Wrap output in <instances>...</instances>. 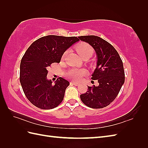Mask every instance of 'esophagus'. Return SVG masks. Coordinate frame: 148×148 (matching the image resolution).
I'll use <instances>...</instances> for the list:
<instances>
[{
    "instance_id": "esophagus-1",
    "label": "esophagus",
    "mask_w": 148,
    "mask_h": 148,
    "mask_svg": "<svg viewBox=\"0 0 148 148\" xmlns=\"http://www.w3.org/2000/svg\"><path fill=\"white\" fill-rule=\"evenodd\" d=\"M72 84H73V85H75V86H78L79 85V83H76V82H74V81H72V82L71 83Z\"/></svg>"
}]
</instances>
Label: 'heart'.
<instances>
[{
    "instance_id": "obj_1",
    "label": "heart",
    "mask_w": 148,
    "mask_h": 148,
    "mask_svg": "<svg viewBox=\"0 0 148 148\" xmlns=\"http://www.w3.org/2000/svg\"><path fill=\"white\" fill-rule=\"evenodd\" d=\"M77 52L83 58H85L86 56H91L93 53V49L92 46L86 42H81L76 47ZM67 51H66L62 55V58H64L65 55H67ZM85 74V71L83 69H72L69 72L68 76L74 81H79L83 75Z\"/></svg>"
}]
</instances>
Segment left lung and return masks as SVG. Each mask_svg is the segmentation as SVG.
<instances>
[{
  "label": "left lung",
  "instance_id": "obj_1",
  "mask_svg": "<svg viewBox=\"0 0 148 148\" xmlns=\"http://www.w3.org/2000/svg\"><path fill=\"white\" fill-rule=\"evenodd\" d=\"M92 46L97 55V68L92 79L99 85L88 86V91L80 95L81 101L93 109H100L114 101L125 82L123 64L118 51L111 44L98 36L78 37Z\"/></svg>",
  "mask_w": 148,
  "mask_h": 148
}]
</instances>
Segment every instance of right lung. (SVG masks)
Segmentation results:
<instances>
[{
  "instance_id": "1",
  "label": "right lung",
  "mask_w": 148,
  "mask_h": 148,
  "mask_svg": "<svg viewBox=\"0 0 148 148\" xmlns=\"http://www.w3.org/2000/svg\"><path fill=\"white\" fill-rule=\"evenodd\" d=\"M79 39L77 37L47 36L35 40L21 58L20 81L27 99L37 108L51 109L62 102L68 81L59 77L53 85L47 79V70L59 63L69 47Z\"/></svg>"
}]
</instances>
